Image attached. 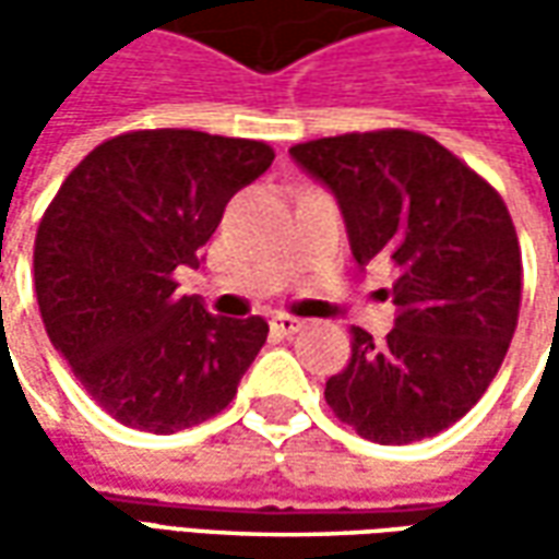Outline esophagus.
Instances as JSON below:
<instances>
[{"instance_id":"obj_1","label":"esophagus","mask_w":559,"mask_h":559,"mask_svg":"<svg viewBox=\"0 0 559 559\" xmlns=\"http://www.w3.org/2000/svg\"><path fill=\"white\" fill-rule=\"evenodd\" d=\"M270 326H273V333L276 335H295L301 326H305V320L289 317V313H276V317L270 320Z\"/></svg>"}]
</instances>
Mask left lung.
<instances>
[{
  "instance_id": "obj_1",
  "label": "left lung",
  "mask_w": 559,
  "mask_h": 559,
  "mask_svg": "<svg viewBox=\"0 0 559 559\" xmlns=\"http://www.w3.org/2000/svg\"><path fill=\"white\" fill-rule=\"evenodd\" d=\"M292 162L326 186L360 267H397L385 298L395 330H352V360L326 404L360 439L439 436L485 395L520 317L523 261L501 195L444 145L414 130L301 142Z\"/></svg>"
}]
</instances>
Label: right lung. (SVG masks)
Listing matches in <instances>:
<instances>
[{"label":"right lung","mask_w":559,"mask_h":559,"mask_svg":"<svg viewBox=\"0 0 559 559\" xmlns=\"http://www.w3.org/2000/svg\"><path fill=\"white\" fill-rule=\"evenodd\" d=\"M273 164L267 142L136 130L102 142L61 183L33 248L55 352L105 414L170 436L221 414L261 345L264 317H214L177 295L226 202Z\"/></svg>","instance_id":"add662e5"}]
</instances>
